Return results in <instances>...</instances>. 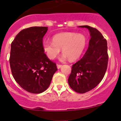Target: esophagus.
Instances as JSON below:
<instances>
[{
    "label": "esophagus",
    "mask_w": 121,
    "mask_h": 121,
    "mask_svg": "<svg viewBox=\"0 0 121 121\" xmlns=\"http://www.w3.org/2000/svg\"><path fill=\"white\" fill-rule=\"evenodd\" d=\"M61 67H62V65H60V64H57V68H58V69H60V68Z\"/></svg>",
    "instance_id": "obj_1"
}]
</instances>
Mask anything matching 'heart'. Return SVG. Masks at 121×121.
<instances>
[{
  "mask_svg": "<svg viewBox=\"0 0 121 121\" xmlns=\"http://www.w3.org/2000/svg\"><path fill=\"white\" fill-rule=\"evenodd\" d=\"M53 42L45 41L43 44L44 52L50 60L57 57L62 49L63 54L61 61L68 58L70 61L78 59L86 47V39L82 34L73 32H64L53 36Z\"/></svg>",
  "mask_w": 121,
  "mask_h": 121,
  "instance_id": "b5f03b06",
  "label": "heart"
}]
</instances>
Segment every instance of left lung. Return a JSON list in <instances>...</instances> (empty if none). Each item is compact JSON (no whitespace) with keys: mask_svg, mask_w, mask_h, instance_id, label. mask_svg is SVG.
Segmentation results:
<instances>
[{"mask_svg":"<svg viewBox=\"0 0 121 121\" xmlns=\"http://www.w3.org/2000/svg\"><path fill=\"white\" fill-rule=\"evenodd\" d=\"M90 31L86 52L80 60L73 64L68 82L75 92L83 94L94 88L102 81L108 65L107 41L102 34L89 26H81Z\"/></svg>","mask_w":121,"mask_h":121,"instance_id":"obj_1","label":"left lung"}]
</instances>
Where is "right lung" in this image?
<instances>
[{
  "instance_id": "obj_1",
  "label": "right lung",
  "mask_w": 121,
  "mask_h": 121,
  "mask_svg": "<svg viewBox=\"0 0 121 121\" xmlns=\"http://www.w3.org/2000/svg\"><path fill=\"white\" fill-rule=\"evenodd\" d=\"M47 27H31L19 33L11 44L10 65L15 81L26 91L44 92L57 70L44 53L43 39Z\"/></svg>"
}]
</instances>
